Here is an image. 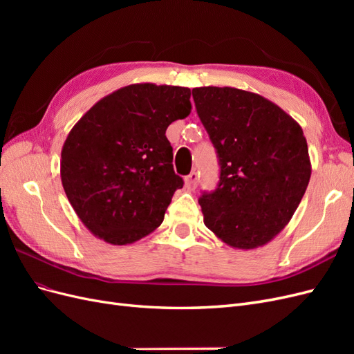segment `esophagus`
I'll use <instances>...</instances> for the list:
<instances>
[{
    "label": "esophagus",
    "instance_id": "obj_1",
    "mask_svg": "<svg viewBox=\"0 0 354 354\" xmlns=\"http://www.w3.org/2000/svg\"><path fill=\"white\" fill-rule=\"evenodd\" d=\"M198 181H199V176L196 171H192V173L185 178V186L187 190H195L198 187Z\"/></svg>",
    "mask_w": 354,
    "mask_h": 354
}]
</instances>
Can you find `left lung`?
<instances>
[{"instance_id":"8db88e82","label":"left lung","mask_w":354,"mask_h":354,"mask_svg":"<svg viewBox=\"0 0 354 354\" xmlns=\"http://www.w3.org/2000/svg\"><path fill=\"white\" fill-rule=\"evenodd\" d=\"M220 160V181L199 205L205 226L236 250H254L279 233L312 176L303 128L276 103L233 87L192 90Z\"/></svg>"}]
</instances>
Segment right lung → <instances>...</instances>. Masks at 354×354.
I'll return each instance as SVG.
<instances>
[{
	"label": "right lung",
	"mask_w": 354,
	"mask_h": 354,
	"mask_svg": "<svg viewBox=\"0 0 354 354\" xmlns=\"http://www.w3.org/2000/svg\"><path fill=\"white\" fill-rule=\"evenodd\" d=\"M190 111L186 87L131 84L104 95L72 127L62 147V185L94 236L128 245L162 223L183 187L165 131Z\"/></svg>",
	"instance_id": "right-lung-1"
}]
</instances>
